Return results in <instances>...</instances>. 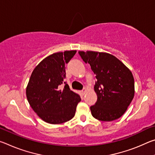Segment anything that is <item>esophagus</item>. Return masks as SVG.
Wrapping results in <instances>:
<instances>
[{
  "label": "esophagus",
  "instance_id": "esophagus-1",
  "mask_svg": "<svg viewBox=\"0 0 155 155\" xmlns=\"http://www.w3.org/2000/svg\"><path fill=\"white\" fill-rule=\"evenodd\" d=\"M85 91H86V90H81V91H80V93H81V94H82V95L83 96L84 94H85Z\"/></svg>",
  "mask_w": 155,
  "mask_h": 155
}]
</instances>
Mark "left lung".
Here are the masks:
<instances>
[{
    "label": "left lung",
    "mask_w": 155,
    "mask_h": 155,
    "mask_svg": "<svg viewBox=\"0 0 155 155\" xmlns=\"http://www.w3.org/2000/svg\"><path fill=\"white\" fill-rule=\"evenodd\" d=\"M89 64L97 81L94 91L97 101L90 107L96 119L110 122L118 119L127 111L134 97V78L129 69L112 54L94 51H78Z\"/></svg>",
    "instance_id": "obj_1"
}]
</instances>
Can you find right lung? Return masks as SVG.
I'll list each match as a JSON object with an SVG mask.
<instances>
[{
  "mask_svg": "<svg viewBox=\"0 0 155 155\" xmlns=\"http://www.w3.org/2000/svg\"><path fill=\"white\" fill-rule=\"evenodd\" d=\"M76 52H56L46 57L33 70L28 81L26 90L28 103L38 116L49 124H61L71 120L81 101L64 81L65 65Z\"/></svg>",
  "mask_w": 155,
  "mask_h": 155,
  "instance_id": "1",
  "label": "right lung"
}]
</instances>
